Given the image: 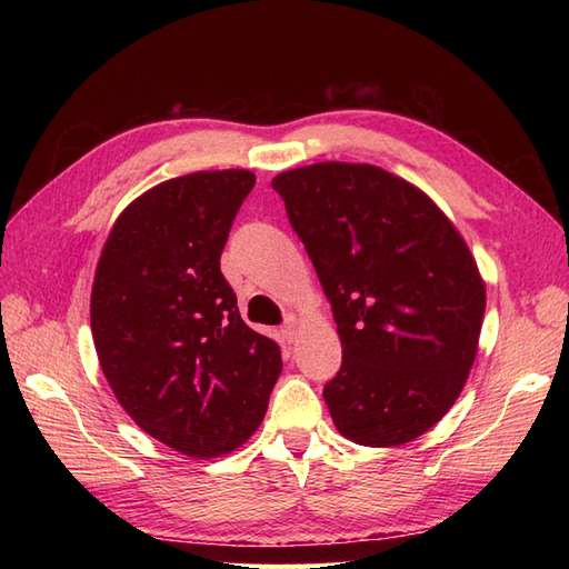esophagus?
I'll use <instances>...</instances> for the list:
<instances>
[{
	"label": "esophagus",
	"mask_w": 569,
	"mask_h": 569,
	"mask_svg": "<svg viewBox=\"0 0 569 569\" xmlns=\"http://www.w3.org/2000/svg\"><path fill=\"white\" fill-rule=\"evenodd\" d=\"M283 337L288 342H293V337H296V330H298V318L296 316H286V320H283Z\"/></svg>",
	"instance_id": "obj_1"
}]
</instances>
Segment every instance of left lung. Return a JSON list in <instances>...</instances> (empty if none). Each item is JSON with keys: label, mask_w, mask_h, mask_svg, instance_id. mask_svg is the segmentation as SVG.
<instances>
[{"label": "left lung", "mask_w": 569, "mask_h": 569, "mask_svg": "<svg viewBox=\"0 0 569 569\" xmlns=\"http://www.w3.org/2000/svg\"><path fill=\"white\" fill-rule=\"evenodd\" d=\"M271 186L342 340L322 389L337 430L367 447L420 438L477 357L487 291L465 239L426 192L377 166L316 163Z\"/></svg>", "instance_id": "1"}]
</instances>
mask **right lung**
<instances>
[{
	"instance_id": "add662e5",
	"label": "right lung",
	"mask_w": 569,
	"mask_h": 569,
	"mask_svg": "<svg viewBox=\"0 0 569 569\" xmlns=\"http://www.w3.org/2000/svg\"><path fill=\"white\" fill-rule=\"evenodd\" d=\"M257 178L198 171L119 214L94 273L92 340L117 401L151 438L220 457L261 426L281 347L241 320L220 271L229 229Z\"/></svg>"
}]
</instances>
